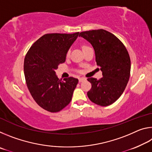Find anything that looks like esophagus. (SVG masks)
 I'll use <instances>...</instances> for the list:
<instances>
[{
	"label": "esophagus",
	"mask_w": 152,
	"mask_h": 152,
	"mask_svg": "<svg viewBox=\"0 0 152 152\" xmlns=\"http://www.w3.org/2000/svg\"><path fill=\"white\" fill-rule=\"evenodd\" d=\"M84 80H86V78H84V77H81V78H79V82H80L84 81Z\"/></svg>",
	"instance_id": "1"
}]
</instances>
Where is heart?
Here are the masks:
<instances>
[{"label": "heart", "instance_id": "1", "mask_svg": "<svg viewBox=\"0 0 152 152\" xmlns=\"http://www.w3.org/2000/svg\"><path fill=\"white\" fill-rule=\"evenodd\" d=\"M88 45H83L82 46V50H84V49L86 48H88ZM69 54H70V51H68V52H67V53H66V56H69Z\"/></svg>", "mask_w": 152, "mask_h": 152}]
</instances>
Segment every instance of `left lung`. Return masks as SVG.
Here are the masks:
<instances>
[{
    "mask_svg": "<svg viewBox=\"0 0 152 152\" xmlns=\"http://www.w3.org/2000/svg\"><path fill=\"white\" fill-rule=\"evenodd\" d=\"M93 46L97 66L102 77L88 78L92 88L87 92L91 101L102 107L113 104L125 91L130 77L131 60L124 44L111 33L104 29L80 33Z\"/></svg>",
    "mask_w": 152,
    "mask_h": 152,
    "instance_id": "left-lung-1",
    "label": "left lung"
}]
</instances>
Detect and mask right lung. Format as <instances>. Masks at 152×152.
<instances>
[{"instance_id":"add662e5","label":"right lung","mask_w":152,"mask_h":152,"mask_svg":"<svg viewBox=\"0 0 152 152\" xmlns=\"http://www.w3.org/2000/svg\"><path fill=\"white\" fill-rule=\"evenodd\" d=\"M79 32L72 34L47 33L28 50L24 60L26 84L37 104L51 113L60 111L70 103L78 78L59 79L58 65L66 60V53Z\"/></svg>"}]
</instances>
